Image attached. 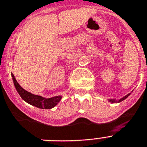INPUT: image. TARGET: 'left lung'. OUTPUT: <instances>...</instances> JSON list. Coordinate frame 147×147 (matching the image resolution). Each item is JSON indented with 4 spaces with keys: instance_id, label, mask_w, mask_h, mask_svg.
<instances>
[{
    "instance_id": "1",
    "label": "left lung",
    "mask_w": 147,
    "mask_h": 147,
    "mask_svg": "<svg viewBox=\"0 0 147 147\" xmlns=\"http://www.w3.org/2000/svg\"><path fill=\"white\" fill-rule=\"evenodd\" d=\"M129 95H130V93H129V94H128V95H126V96H125L123 97V98H120V99H119V101H116L115 99H109V102H112V103H113V102H122V101L124 100V99H125V98H126L127 97L129 96Z\"/></svg>"
}]
</instances>
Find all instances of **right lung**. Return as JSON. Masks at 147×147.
<instances>
[{
  "label": "right lung",
  "instance_id": "obj_1",
  "mask_svg": "<svg viewBox=\"0 0 147 147\" xmlns=\"http://www.w3.org/2000/svg\"><path fill=\"white\" fill-rule=\"evenodd\" d=\"M11 75H12V77H13L15 87L16 89L18 94L20 95V96L22 97L23 100H24L26 102L29 103V104L32 105L37 107V108H42V109H51V108H54L55 105H57V103L60 101L61 98H62L61 96H58L46 98H43V97L40 96L32 94V93L26 91L25 90L22 88L20 85L18 84V83L17 82L16 78H15L14 75L13 73L11 74Z\"/></svg>",
  "mask_w": 147,
  "mask_h": 147
}]
</instances>
